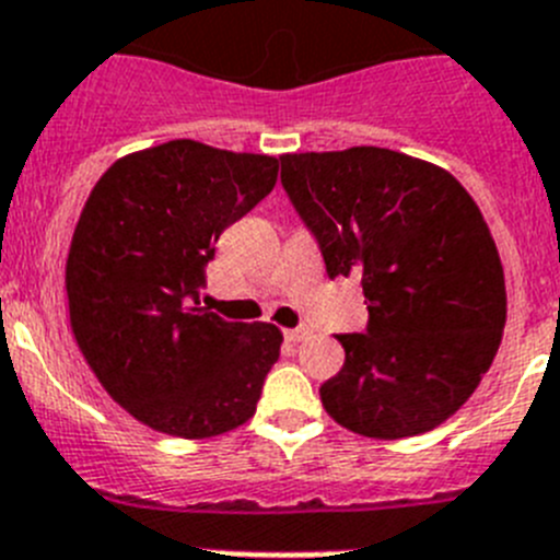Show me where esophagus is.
<instances>
[{
  "instance_id": "obj_1",
  "label": "esophagus",
  "mask_w": 560,
  "mask_h": 560,
  "mask_svg": "<svg viewBox=\"0 0 560 560\" xmlns=\"http://www.w3.org/2000/svg\"><path fill=\"white\" fill-rule=\"evenodd\" d=\"M308 334H311V330L305 328V325H300V328H289V330H285V341L296 345V341H303Z\"/></svg>"
}]
</instances>
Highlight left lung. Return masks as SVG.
<instances>
[{"mask_svg": "<svg viewBox=\"0 0 560 560\" xmlns=\"http://www.w3.org/2000/svg\"><path fill=\"white\" fill-rule=\"evenodd\" d=\"M291 205L328 277H361L370 323L341 334L345 364L319 387L339 427L423 434L479 387L508 316L504 271L477 201L452 173L389 148L283 153Z\"/></svg>", "mask_w": 560, "mask_h": 560, "instance_id": "obj_1", "label": "left lung"}]
</instances>
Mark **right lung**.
<instances>
[{
	"label": "right lung",
	"instance_id": "1",
	"mask_svg": "<svg viewBox=\"0 0 560 560\" xmlns=\"http://www.w3.org/2000/svg\"><path fill=\"white\" fill-rule=\"evenodd\" d=\"M277 160L196 140L128 153L89 192L67 257L83 359L131 418L185 440L255 415L283 334L201 308L221 232L266 199Z\"/></svg>",
	"mask_w": 560,
	"mask_h": 560
}]
</instances>
